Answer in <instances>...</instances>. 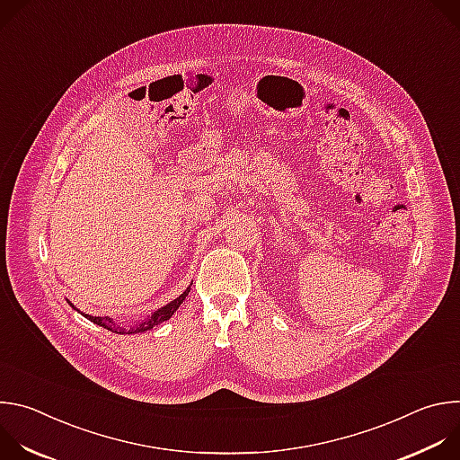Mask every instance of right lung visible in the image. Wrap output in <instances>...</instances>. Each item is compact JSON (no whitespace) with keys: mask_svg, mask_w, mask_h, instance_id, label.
Masks as SVG:
<instances>
[{"mask_svg":"<svg viewBox=\"0 0 460 460\" xmlns=\"http://www.w3.org/2000/svg\"><path fill=\"white\" fill-rule=\"evenodd\" d=\"M189 291H190V288H187L178 298H174L172 302H169L167 305H164V307H160L158 311H155L151 316H147L146 320H142V322H137V325H133L130 327V330H125V327H119V325H116L114 322H112V318H109V316H91V314H84L85 318H89L91 322H94V323H98V325H102V327H105V330H109V332H114V333H119V335H123V333H127V335H133V333H144V332H149V330H153V327H156V325H160L162 322H165V320H169L172 314H174V311L180 307V304L185 300V296L189 295ZM73 305V304H71ZM75 307V305H73ZM76 309V307H75ZM76 311H80V309H76Z\"/></svg>","mask_w":460,"mask_h":460,"instance_id":"1","label":"right lung"}]
</instances>
